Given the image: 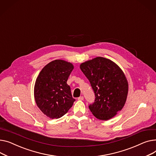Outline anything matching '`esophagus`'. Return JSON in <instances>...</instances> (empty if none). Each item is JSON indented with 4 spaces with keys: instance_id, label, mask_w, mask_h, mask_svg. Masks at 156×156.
Wrapping results in <instances>:
<instances>
[{
    "instance_id": "esophagus-1",
    "label": "esophagus",
    "mask_w": 156,
    "mask_h": 156,
    "mask_svg": "<svg viewBox=\"0 0 156 156\" xmlns=\"http://www.w3.org/2000/svg\"><path fill=\"white\" fill-rule=\"evenodd\" d=\"M78 100H79V101L84 100V97L83 96H80L79 98H78Z\"/></svg>"
}]
</instances>
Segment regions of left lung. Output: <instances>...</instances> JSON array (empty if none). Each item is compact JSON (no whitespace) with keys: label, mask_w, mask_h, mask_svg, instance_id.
<instances>
[{"label":"left lung","mask_w":156,"mask_h":156,"mask_svg":"<svg viewBox=\"0 0 156 156\" xmlns=\"http://www.w3.org/2000/svg\"><path fill=\"white\" fill-rule=\"evenodd\" d=\"M80 68L95 94L90 111L99 120H109L126 102L129 84L123 72L111 60L101 57L82 63Z\"/></svg>","instance_id":"1"}]
</instances>
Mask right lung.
Segmentation results:
<instances>
[{
    "label": "right lung",
    "mask_w": 156,
    "mask_h": 156,
    "mask_svg": "<svg viewBox=\"0 0 156 156\" xmlns=\"http://www.w3.org/2000/svg\"><path fill=\"white\" fill-rule=\"evenodd\" d=\"M74 66L62 60L45 66L36 78L34 95L36 105L48 117L59 118L66 114L76 101L67 81Z\"/></svg>",
    "instance_id": "right-lung-1"
}]
</instances>
